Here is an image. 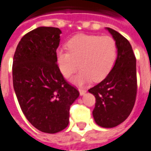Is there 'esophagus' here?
Here are the masks:
<instances>
[{
    "label": "esophagus",
    "instance_id": "34e87169",
    "mask_svg": "<svg viewBox=\"0 0 151 151\" xmlns=\"http://www.w3.org/2000/svg\"><path fill=\"white\" fill-rule=\"evenodd\" d=\"M86 91L85 89H79V93H80V95H84L86 94Z\"/></svg>",
    "mask_w": 151,
    "mask_h": 151
}]
</instances>
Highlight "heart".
<instances>
[{"instance_id":"heart-1","label":"heart","mask_w":151,"mask_h":151,"mask_svg":"<svg viewBox=\"0 0 151 151\" xmlns=\"http://www.w3.org/2000/svg\"><path fill=\"white\" fill-rule=\"evenodd\" d=\"M68 51L58 50L56 60L62 75L69 78L79 68L82 69L72 78L75 84L93 79L100 82L108 75L116 58V41L108 35H78L68 41Z\"/></svg>"}]
</instances>
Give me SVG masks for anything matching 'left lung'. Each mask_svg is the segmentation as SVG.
<instances>
[{
    "instance_id": "8db88e82",
    "label": "left lung",
    "mask_w": 151,
    "mask_h": 151,
    "mask_svg": "<svg viewBox=\"0 0 151 151\" xmlns=\"http://www.w3.org/2000/svg\"><path fill=\"white\" fill-rule=\"evenodd\" d=\"M116 41L117 58L108 75L89 90L95 95L93 116L104 128H113L129 116L137 95L136 57L130 43L113 29L106 28Z\"/></svg>"
}]
</instances>
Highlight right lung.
<instances>
[{
	"label": "right lung",
	"mask_w": 151,
	"mask_h": 151,
	"mask_svg": "<svg viewBox=\"0 0 151 151\" xmlns=\"http://www.w3.org/2000/svg\"><path fill=\"white\" fill-rule=\"evenodd\" d=\"M61 31L40 27L22 38L13 60V84L19 105L37 129L56 133L69 124V109L78 98L56 60Z\"/></svg>",
	"instance_id": "right-lung-1"
}]
</instances>
